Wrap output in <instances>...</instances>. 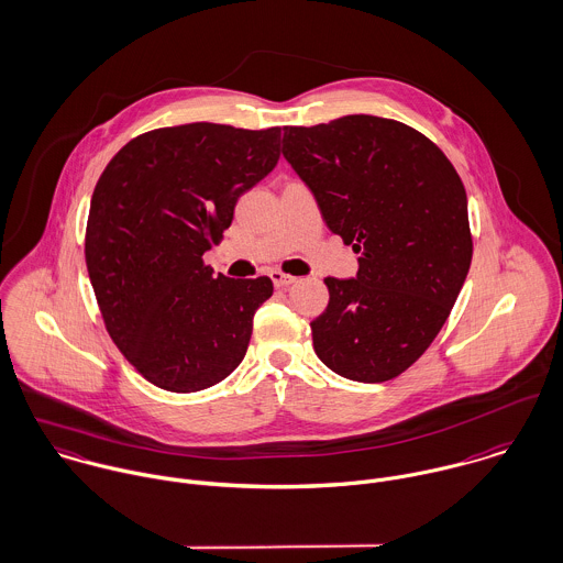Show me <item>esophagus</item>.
<instances>
[{
    "mask_svg": "<svg viewBox=\"0 0 563 563\" xmlns=\"http://www.w3.org/2000/svg\"><path fill=\"white\" fill-rule=\"evenodd\" d=\"M269 278H272V283H274L278 289H285V287H289V285L296 283V276L283 274V272H278V269H274V272L269 274Z\"/></svg>",
    "mask_w": 563,
    "mask_h": 563,
    "instance_id": "1",
    "label": "esophagus"
}]
</instances>
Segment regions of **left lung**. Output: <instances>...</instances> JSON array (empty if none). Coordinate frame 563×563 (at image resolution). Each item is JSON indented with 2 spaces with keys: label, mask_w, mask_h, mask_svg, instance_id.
Here are the masks:
<instances>
[{
  "label": "left lung",
  "mask_w": 563,
  "mask_h": 563,
  "mask_svg": "<svg viewBox=\"0 0 563 563\" xmlns=\"http://www.w3.org/2000/svg\"><path fill=\"white\" fill-rule=\"evenodd\" d=\"M283 154L327 225L358 254L356 278H324L313 347L339 376L383 383L438 338L472 261L463 183L416 128L374 114L287 125Z\"/></svg>",
  "instance_id": "8db88e82"
}]
</instances>
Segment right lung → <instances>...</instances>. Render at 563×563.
I'll return each mask as SVG.
<instances>
[{
	"label": "right lung",
	"instance_id": "add662e5",
	"mask_svg": "<svg viewBox=\"0 0 563 563\" xmlns=\"http://www.w3.org/2000/svg\"><path fill=\"white\" fill-rule=\"evenodd\" d=\"M280 158V128L224 123L156 128L128 141L102 172L85 258L109 335L152 385L191 394L243 361L267 276H213L205 252L224 239L241 194Z\"/></svg>",
	"mask_w": 563,
	"mask_h": 563
}]
</instances>
